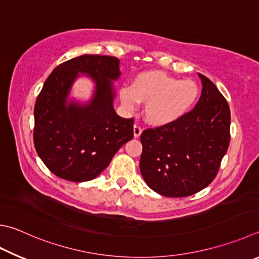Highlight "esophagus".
I'll return each mask as SVG.
<instances>
[{"label": "esophagus", "instance_id": "1", "mask_svg": "<svg viewBox=\"0 0 259 259\" xmlns=\"http://www.w3.org/2000/svg\"><path fill=\"white\" fill-rule=\"evenodd\" d=\"M142 133H143L142 128H140L138 124H135L134 125V136H135V138L140 137V135H142Z\"/></svg>", "mask_w": 259, "mask_h": 259}]
</instances>
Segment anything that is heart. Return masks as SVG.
<instances>
[{"instance_id":"obj_1","label":"heart","mask_w":259,"mask_h":259,"mask_svg":"<svg viewBox=\"0 0 259 259\" xmlns=\"http://www.w3.org/2000/svg\"><path fill=\"white\" fill-rule=\"evenodd\" d=\"M119 96L130 110L145 103V120L152 125L164 126L182 119L194 107L199 87L189 79L181 80L159 70H149L137 74L130 87L121 89Z\"/></svg>"}]
</instances>
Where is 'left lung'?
Wrapping results in <instances>:
<instances>
[{
  "label": "left lung",
  "mask_w": 259,
  "mask_h": 259,
  "mask_svg": "<svg viewBox=\"0 0 259 259\" xmlns=\"http://www.w3.org/2000/svg\"><path fill=\"white\" fill-rule=\"evenodd\" d=\"M201 95L195 109L175 123L140 136V172L147 186L165 197L203 190L218 175L230 143V107L218 87L198 73Z\"/></svg>",
  "instance_id": "obj_1"
}]
</instances>
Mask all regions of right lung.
<instances>
[{
	"mask_svg": "<svg viewBox=\"0 0 259 259\" xmlns=\"http://www.w3.org/2000/svg\"><path fill=\"white\" fill-rule=\"evenodd\" d=\"M87 75L94 82L87 102L69 98L74 81ZM120 60L84 54L56 67L36 100V152L56 177L72 182L95 179L115 153L134 137V119L116 114L114 83Z\"/></svg>",
	"mask_w": 259,
	"mask_h": 259,
	"instance_id": "obj_1",
	"label": "right lung"
}]
</instances>
